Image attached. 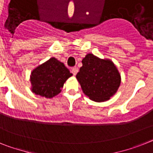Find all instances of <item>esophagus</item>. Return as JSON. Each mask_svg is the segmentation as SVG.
Here are the masks:
<instances>
[{"mask_svg": "<svg viewBox=\"0 0 153 153\" xmlns=\"http://www.w3.org/2000/svg\"><path fill=\"white\" fill-rule=\"evenodd\" d=\"M78 71H79V70H78L77 68H71V73H72L74 75H76Z\"/></svg>", "mask_w": 153, "mask_h": 153, "instance_id": "obj_1", "label": "esophagus"}]
</instances>
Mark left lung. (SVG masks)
Here are the masks:
<instances>
[{
  "label": "left lung",
  "instance_id": "1",
  "mask_svg": "<svg viewBox=\"0 0 153 153\" xmlns=\"http://www.w3.org/2000/svg\"><path fill=\"white\" fill-rule=\"evenodd\" d=\"M76 79L85 95L95 102H105L116 94L121 76L110 59L100 58L91 53L82 61Z\"/></svg>",
  "mask_w": 153,
  "mask_h": 153
}]
</instances>
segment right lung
I'll return each instance as SVG.
<instances>
[{"mask_svg": "<svg viewBox=\"0 0 153 153\" xmlns=\"http://www.w3.org/2000/svg\"><path fill=\"white\" fill-rule=\"evenodd\" d=\"M72 76L70 71L55 57H51L31 71V91L36 95L51 99L61 92L64 84Z\"/></svg>", "mask_w": 153, "mask_h": 153, "instance_id": "right-lung-1", "label": "right lung"}]
</instances>
